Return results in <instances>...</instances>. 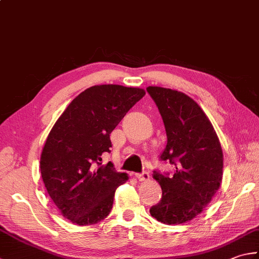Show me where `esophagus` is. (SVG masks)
Returning a JSON list of instances; mask_svg holds the SVG:
<instances>
[{"instance_id":"esophagus-1","label":"esophagus","mask_w":259,"mask_h":259,"mask_svg":"<svg viewBox=\"0 0 259 259\" xmlns=\"http://www.w3.org/2000/svg\"><path fill=\"white\" fill-rule=\"evenodd\" d=\"M136 178H138L139 182H148V180L150 179V175L148 172L136 174Z\"/></svg>"}]
</instances>
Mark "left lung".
Segmentation results:
<instances>
[{
    "instance_id": "obj_1",
    "label": "left lung",
    "mask_w": 259,
    "mask_h": 259,
    "mask_svg": "<svg viewBox=\"0 0 259 259\" xmlns=\"http://www.w3.org/2000/svg\"><path fill=\"white\" fill-rule=\"evenodd\" d=\"M146 90L158 106L167 133V146L160 158L176 167L172 177L153 172L162 197L150 214L170 226L186 223L202 213L220 188L221 143L211 120L190 97L168 88Z\"/></svg>"
}]
</instances>
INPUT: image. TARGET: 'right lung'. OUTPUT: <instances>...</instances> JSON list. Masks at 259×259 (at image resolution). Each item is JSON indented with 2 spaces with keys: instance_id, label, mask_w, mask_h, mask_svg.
I'll return each mask as SVG.
<instances>
[{
  "instance_id": "obj_1",
  "label": "right lung",
  "mask_w": 259,
  "mask_h": 259,
  "mask_svg": "<svg viewBox=\"0 0 259 259\" xmlns=\"http://www.w3.org/2000/svg\"><path fill=\"white\" fill-rule=\"evenodd\" d=\"M145 95L141 88L101 84L75 97L54 124L40 154L47 193L63 217L76 226L104 220L117 187L128 175L117 172L102 155L110 152L109 134Z\"/></svg>"
}]
</instances>
